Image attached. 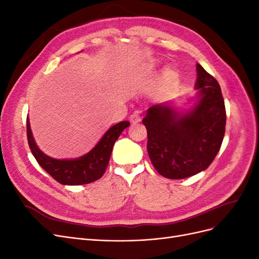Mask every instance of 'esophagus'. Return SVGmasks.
I'll return each mask as SVG.
<instances>
[{
  "label": "esophagus",
  "instance_id": "obj_1",
  "mask_svg": "<svg viewBox=\"0 0 259 259\" xmlns=\"http://www.w3.org/2000/svg\"><path fill=\"white\" fill-rule=\"evenodd\" d=\"M130 121L133 124H136V123L142 121V116H140V114H138V113H134L130 116Z\"/></svg>",
  "mask_w": 259,
  "mask_h": 259
}]
</instances>
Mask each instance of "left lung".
I'll return each mask as SVG.
<instances>
[{
    "label": "left lung",
    "instance_id": "left-lung-1",
    "mask_svg": "<svg viewBox=\"0 0 259 259\" xmlns=\"http://www.w3.org/2000/svg\"><path fill=\"white\" fill-rule=\"evenodd\" d=\"M194 104L180 109L173 101L148 108L143 123L148 133L147 151L162 176L183 179L206 169L225 136L226 109L214 76L197 64Z\"/></svg>",
    "mask_w": 259,
    "mask_h": 259
}]
</instances>
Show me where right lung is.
<instances>
[{
    "mask_svg": "<svg viewBox=\"0 0 259 259\" xmlns=\"http://www.w3.org/2000/svg\"><path fill=\"white\" fill-rule=\"evenodd\" d=\"M130 126L128 121H122L109 128L91 151L75 159H54L37 147L27 116V136L31 152L41 167L57 180L68 186L85 185L95 182L104 175L110 160L112 148L121 133Z\"/></svg>",
    "mask_w": 259,
    "mask_h": 259,
    "instance_id": "1",
    "label": "right lung"
}]
</instances>
